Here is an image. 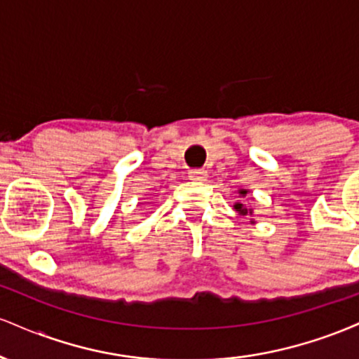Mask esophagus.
Returning <instances> with one entry per match:
<instances>
[{
  "label": "esophagus",
  "instance_id": "obj_1",
  "mask_svg": "<svg viewBox=\"0 0 359 359\" xmlns=\"http://www.w3.org/2000/svg\"><path fill=\"white\" fill-rule=\"evenodd\" d=\"M189 177H191V180H199V182H203V180L208 179V172L203 170V168H194V170L189 172Z\"/></svg>",
  "mask_w": 359,
  "mask_h": 359
}]
</instances>
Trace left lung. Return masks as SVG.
I'll use <instances>...</instances> for the list:
<instances>
[{
	"label": "left lung",
	"instance_id": "1",
	"mask_svg": "<svg viewBox=\"0 0 359 359\" xmlns=\"http://www.w3.org/2000/svg\"><path fill=\"white\" fill-rule=\"evenodd\" d=\"M246 194H248V191H246V189H241V191H240V196H241V197H245ZM234 209H236V211L240 212L241 216H251V214H253V211H251L250 208H246V204H241V203H236V204H234Z\"/></svg>",
	"mask_w": 359,
	"mask_h": 359
}]
</instances>
